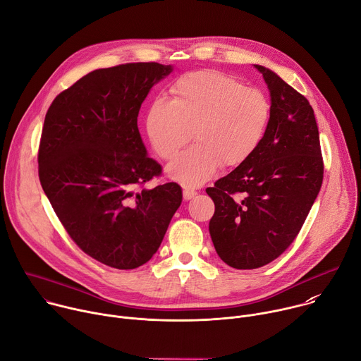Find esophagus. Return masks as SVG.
<instances>
[{
	"instance_id": "obj_1",
	"label": "esophagus",
	"mask_w": 361,
	"mask_h": 361,
	"mask_svg": "<svg viewBox=\"0 0 361 361\" xmlns=\"http://www.w3.org/2000/svg\"><path fill=\"white\" fill-rule=\"evenodd\" d=\"M195 195H197V191H195V190H191V188H184V191H183V197H184V200H185V201H188V200L194 198Z\"/></svg>"
}]
</instances>
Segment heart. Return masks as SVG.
<instances>
[{
    "instance_id": "b5f03b06",
    "label": "heart",
    "mask_w": 361,
    "mask_h": 361,
    "mask_svg": "<svg viewBox=\"0 0 361 361\" xmlns=\"http://www.w3.org/2000/svg\"><path fill=\"white\" fill-rule=\"evenodd\" d=\"M171 99L156 98L145 113V131L167 173L185 187L209 181L219 167L245 163L260 147L271 118L267 95L216 70L184 74L171 87Z\"/></svg>"
}]
</instances>
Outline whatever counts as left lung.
<instances>
[{
    "mask_svg": "<svg viewBox=\"0 0 361 361\" xmlns=\"http://www.w3.org/2000/svg\"><path fill=\"white\" fill-rule=\"evenodd\" d=\"M271 118L252 156L209 187L216 212L210 235L233 269L263 267L300 233L322 188L324 164L319 127L308 99L262 66Z\"/></svg>",
    "mask_w": 361,
    "mask_h": 361,
    "instance_id": "1",
    "label": "left lung"
}]
</instances>
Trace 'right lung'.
Instances as JSON below:
<instances>
[{"instance_id":"1","label":"right lung","mask_w":361,"mask_h":361,"mask_svg":"<svg viewBox=\"0 0 361 361\" xmlns=\"http://www.w3.org/2000/svg\"><path fill=\"white\" fill-rule=\"evenodd\" d=\"M173 71L159 63L95 70L60 92L45 114L38 177L73 241L118 270L145 264L183 200L147 156L137 117L151 87Z\"/></svg>"}]
</instances>
